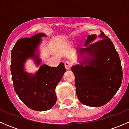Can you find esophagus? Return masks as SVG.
<instances>
[{
  "instance_id": "34e87169",
  "label": "esophagus",
  "mask_w": 129,
  "mask_h": 129,
  "mask_svg": "<svg viewBox=\"0 0 129 129\" xmlns=\"http://www.w3.org/2000/svg\"><path fill=\"white\" fill-rule=\"evenodd\" d=\"M65 67L67 70L70 69V68L71 67V63L70 62H66L65 63Z\"/></svg>"
}]
</instances>
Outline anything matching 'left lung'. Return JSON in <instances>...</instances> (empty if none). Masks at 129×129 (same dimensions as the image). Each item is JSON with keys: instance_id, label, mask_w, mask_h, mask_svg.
Here are the masks:
<instances>
[{"instance_id": "left-lung-1", "label": "left lung", "mask_w": 129, "mask_h": 129, "mask_svg": "<svg viewBox=\"0 0 129 129\" xmlns=\"http://www.w3.org/2000/svg\"><path fill=\"white\" fill-rule=\"evenodd\" d=\"M99 37L101 39L97 41V35L87 36L86 47L79 50L83 56L87 54L85 62L71 68L78 99L82 104L90 107L107 104L120 88L123 76L120 57L112 42L103 32Z\"/></svg>"}]
</instances>
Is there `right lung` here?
I'll list each match as a JSON object with an SVG mask.
<instances>
[{
    "label": "right lung",
    "mask_w": 129,
    "mask_h": 129,
    "mask_svg": "<svg viewBox=\"0 0 129 129\" xmlns=\"http://www.w3.org/2000/svg\"><path fill=\"white\" fill-rule=\"evenodd\" d=\"M45 36V34L39 33L20 39L11 51L10 71L15 92L25 105L37 111L49 110L55 105V87L66 72L62 62L56 67L42 65L35 75L24 71V63L28 58H33L37 66L40 64L37 47L41 37Z\"/></svg>",
    "instance_id": "obj_1"
}]
</instances>
